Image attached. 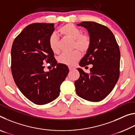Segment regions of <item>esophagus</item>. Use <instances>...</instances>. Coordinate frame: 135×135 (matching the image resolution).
I'll return each instance as SVG.
<instances>
[{
    "label": "esophagus",
    "mask_w": 135,
    "mask_h": 135,
    "mask_svg": "<svg viewBox=\"0 0 135 135\" xmlns=\"http://www.w3.org/2000/svg\"><path fill=\"white\" fill-rule=\"evenodd\" d=\"M73 69H74V68H73V67H69V70H70V71H71V70H73Z\"/></svg>",
    "instance_id": "obj_1"
}]
</instances>
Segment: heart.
I'll list each match as a JSON object with an SVG mask.
<instances>
[{
    "label": "heart",
    "mask_w": 135,
    "mask_h": 135,
    "mask_svg": "<svg viewBox=\"0 0 135 135\" xmlns=\"http://www.w3.org/2000/svg\"><path fill=\"white\" fill-rule=\"evenodd\" d=\"M59 32L65 38L73 40V49H77L81 53H86L90 46V37L88 35L81 33L79 28L72 24H67L59 28ZM49 44L52 51L55 54L59 52V42L55 33L52 34L49 38ZM81 55L78 51L70 54H63L58 59L61 64L73 66L80 59Z\"/></svg>",
    "instance_id": "obj_1"
}]
</instances>
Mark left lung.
Wrapping results in <instances>:
<instances>
[{
  "instance_id": "left-lung-1",
  "label": "left lung",
  "mask_w": 135,
  "mask_h": 135,
  "mask_svg": "<svg viewBox=\"0 0 135 135\" xmlns=\"http://www.w3.org/2000/svg\"><path fill=\"white\" fill-rule=\"evenodd\" d=\"M88 30L90 46L79 65H93L90 73L77 70L80 77L74 84L77 95L89 101L98 102L108 96L120 76V52L113 33L108 27L92 21L77 24Z\"/></svg>"
}]
</instances>
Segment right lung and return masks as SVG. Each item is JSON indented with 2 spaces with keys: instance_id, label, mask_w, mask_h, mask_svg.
I'll use <instances>...</instances> for the list:
<instances>
[{
  "instance_id": "right-lung-1",
  "label": "right lung",
  "mask_w": 135,
  "mask_h": 135,
  "mask_svg": "<svg viewBox=\"0 0 135 135\" xmlns=\"http://www.w3.org/2000/svg\"><path fill=\"white\" fill-rule=\"evenodd\" d=\"M54 24L33 23L15 38L11 49V71L16 85L27 99L45 105L58 97L69 70L58 64L49 44ZM45 61L53 68L44 71Z\"/></svg>"
}]
</instances>
